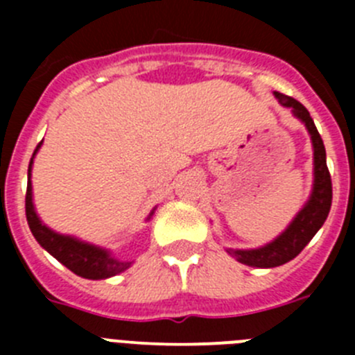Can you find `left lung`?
Returning <instances> with one entry per match:
<instances>
[{"label": "left lung", "instance_id": "left-lung-1", "mask_svg": "<svg viewBox=\"0 0 355 355\" xmlns=\"http://www.w3.org/2000/svg\"><path fill=\"white\" fill-rule=\"evenodd\" d=\"M279 103L286 108H291L293 115L306 124L307 131L311 135L313 142V159H315V181H313V192L309 200L302 209L297 213L290 225L283 234H279L274 241L266 243L265 247L250 250H234L227 249V252L236 258V261L243 265L256 266V268H274V266L284 265L295 256L302 252L304 247L311 241V238L318 233V229L324 225L332 202V181L325 159L324 140L316 130L311 115L306 106L300 105L297 99L284 96L281 92H274Z\"/></svg>", "mask_w": 355, "mask_h": 355}]
</instances>
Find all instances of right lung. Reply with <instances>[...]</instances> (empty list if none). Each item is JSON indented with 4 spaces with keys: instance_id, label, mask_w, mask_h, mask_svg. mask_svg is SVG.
Instances as JSON below:
<instances>
[{
    "instance_id": "1",
    "label": "right lung",
    "mask_w": 355,
    "mask_h": 355,
    "mask_svg": "<svg viewBox=\"0 0 355 355\" xmlns=\"http://www.w3.org/2000/svg\"><path fill=\"white\" fill-rule=\"evenodd\" d=\"M42 144V142H40ZM40 144L33 150V156L30 159V167H28V188H26V220L30 225L31 234L35 236L40 247L48 250L53 258H56L69 270L74 272L76 275L85 279H108L112 275H117L121 272L128 270L131 266V261H119L114 258L108 250L101 247L90 245L78 238L65 236V234L55 233L53 229L42 224L39 215L33 208V199H31V163L35 158V153L39 150ZM155 211H150L153 215ZM149 215V218H150Z\"/></svg>"
}]
</instances>
